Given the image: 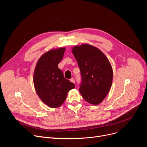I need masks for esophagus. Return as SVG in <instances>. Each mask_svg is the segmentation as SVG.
Wrapping results in <instances>:
<instances>
[{
	"instance_id": "obj_1",
	"label": "esophagus",
	"mask_w": 147,
	"mask_h": 147,
	"mask_svg": "<svg viewBox=\"0 0 147 147\" xmlns=\"http://www.w3.org/2000/svg\"><path fill=\"white\" fill-rule=\"evenodd\" d=\"M70 81L71 83H75V80H74V78H71L70 80Z\"/></svg>"
}]
</instances>
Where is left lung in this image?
Returning <instances> with one entry per match:
<instances>
[{"instance_id":"left-lung-1","label":"left lung","mask_w":147,"mask_h":147,"mask_svg":"<svg viewBox=\"0 0 147 147\" xmlns=\"http://www.w3.org/2000/svg\"><path fill=\"white\" fill-rule=\"evenodd\" d=\"M72 53L81 72L80 92L88 102L99 104L108 94L113 82L109 60L100 50L87 44L74 47Z\"/></svg>"}]
</instances>
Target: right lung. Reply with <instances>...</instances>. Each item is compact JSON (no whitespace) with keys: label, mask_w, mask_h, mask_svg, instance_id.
Segmentation results:
<instances>
[{"label":"right lung","mask_w":147,"mask_h":147,"mask_svg":"<svg viewBox=\"0 0 147 147\" xmlns=\"http://www.w3.org/2000/svg\"><path fill=\"white\" fill-rule=\"evenodd\" d=\"M65 48L50 50L38 60L34 72L33 82L37 95L51 108L60 107L67 92L75 85L65 79L58 64L63 57Z\"/></svg>","instance_id":"obj_1"}]
</instances>
